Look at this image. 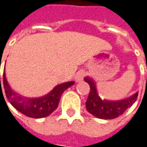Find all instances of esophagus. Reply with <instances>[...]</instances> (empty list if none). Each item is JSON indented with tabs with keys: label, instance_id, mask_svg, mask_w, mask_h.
I'll return each instance as SVG.
<instances>
[{
	"label": "esophagus",
	"instance_id": "34e87169",
	"mask_svg": "<svg viewBox=\"0 0 147 147\" xmlns=\"http://www.w3.org/2000/svg\"><path fill=\"white\" fill-rule=\"evenodd\" d=\"M84 76H85V71H79L76 74L75 79H76V80L77 82H79L80 80H83Z\"/></svg>",
	"mask_w": 147,
	"mask_h": 147
}]
</instances>
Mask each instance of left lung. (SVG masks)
<instances>
[{
  "instance_id": "8db88e82",
  "label": "left lung",
  "mask_w": 147,
  "mask_h": 147,
  "mask_svg": "<svg viewBox=\"0 0 147 147\" xmlns=\"http://www.w3.org/2000/svg\"><path fill=\"white\" fill-rule=\"evenodd\" d=\"M84 80L90 87L89 96L86 102V109L96 118L101 119H113L118 118L128 108H130L137 100L138 93H136L131 97L123 100H104L98 95L94 80L89 77H86Z\"/></svg>"
}]
</instances>
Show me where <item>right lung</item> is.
<instances>
[{
	"label": "right lung",
	"mask_w": 147,
	"mask_h": 147,
	"mask_svg": "<svg viewBox=\"0 0 147 147\" xmlns=\"http://www.w3.org/2000/svg\"><path fill=\"white\" fill-rule=\"evenodd\" d=\"M74 83V81L63 83L56 86L51 92L43 97L37 99H29L22 97L12 91L6 80L5 74V72L3 73V86L6 98L14 108H16L18 111L29 118H41L50 115L57 108L61 94L67 88L73 86Z\"/></svg>",
	"instance_id": "right-lung-1"
}]
</instances>
